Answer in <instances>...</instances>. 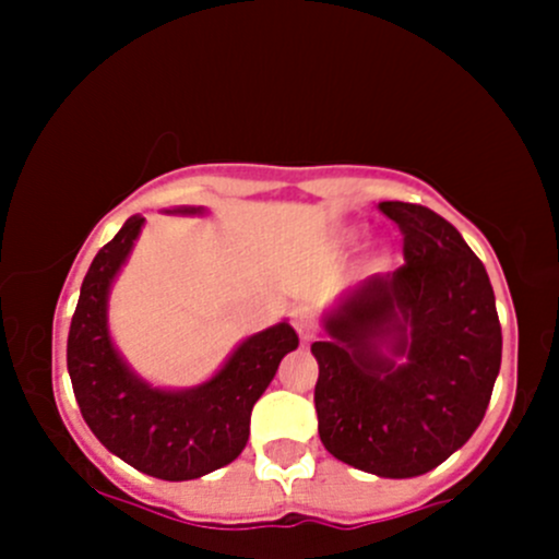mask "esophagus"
Masks as SVG:
<instances>
[{
	"mask_svg": "<svg viewBox=\"0 0 559 559\" xmlns=\"http://www.w3.org/2000/svg\"><path fill=\"white\" fill-rule=\"evenodd\" d=\"M292 324H295V330H297V335L302 337V341H311L313 337V332H316V319H313V313L308 311V308H297L295 313H292Z\"/></svg>",
	"mask_w": 559,
	"mask_h": 559,
	"instance_id": "34e87169",
	"label": "esophagus"
}]
</instances>
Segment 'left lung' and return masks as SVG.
Masks as SVG:
<instances>
[{
  "mask_svg": "<svg viewBox=\"0 0 559 559\" xmlns=\"http://www.w3.org/2000/svg\"><path fill=\"white\" fill-rule=\"evenodd\" d=\"M379 207L403 233L405 264L368 278L326 316L330 337L311 346L313 403L332 456L411 478L449 460L481 425L503 335L487 270L452 224L414 202Z\"/></svg>",
  "mask_w": 559,
  "mask_h": 559,
  "instance_id": "1",
  "label": "left lung"
}]
</instances>
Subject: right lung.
Wrapping results in <instances>:
<instances>
[{"instance_id":"right-lung-1","label":"right lung","mask_w":559,"mask_h":559,"mask_svg":"<svg viewBox=\"0 0 559 559\" xmlns=\"http://www.w3.org/2000/svg\"><path fill=\"white\" fill-rule=\"evenodd\" d=\"M180 213H197V207ZM143 222V216L127 218L94 257L72 313L67 370L78 408L107 452L154 478L189 481L229 465L243 452L253 403L273 381L281 359L300 341L281 321L240 343L207 384L165 392L140 381L107 335V292Z\"/></svg>"}]
</instances>
